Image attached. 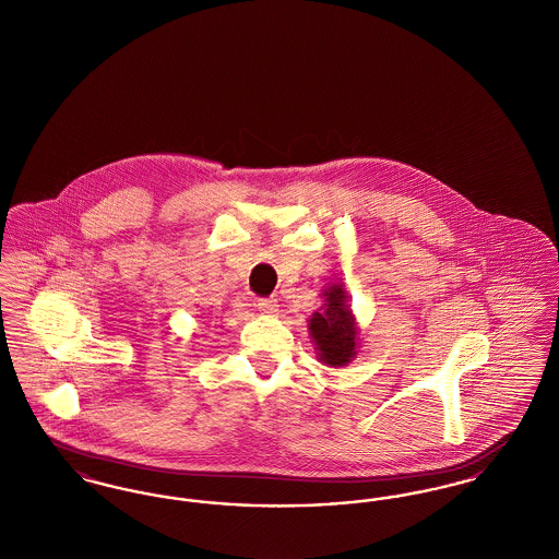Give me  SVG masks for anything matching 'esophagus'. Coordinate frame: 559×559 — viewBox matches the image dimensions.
<instances>
[{"mask_svg": "<svg viewBox=\"0 0 559 559\" xmlns=\"http://www.w3.org/2000/svg\"><path fill=\"white\" fill-rule=\"evenodd\" d=\"M258 310H260L262 314L272 317V314H276V312H278V301H276L274 297H264V299H258Z\"/></svg>", "mask_w": 559, "mask_h": 559, "instance_id": "1", "label": "esophagus"}]
</instances>
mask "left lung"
Wrapping results in <instances>:
<instances>
[{"mask_svg": "<svg viewBox=\"0 0 559 559\" xmlns=\"http://www.w3.org/2000/svg\"><path fill=\"white\" fill-rule=\"evenodd\" d=\"M324 304L308 319L310 340L324 367H347L360 347V329L347 304L344 283H326L322 287Z\"/></svg>", "mask_w": 559, "mask_h": 559, "instance_id": "left-lung-1", "label": "left lung"}]
</instances>
